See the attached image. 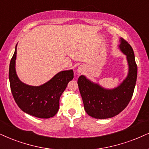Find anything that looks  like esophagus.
Segmentation results:
<instances>
[{"label":"esophagus","instance_id":"34e87169","mask_svg":"<svg viewBox=\"0 0 149 149\" xmlns=\"http://www.w3.org/2000/svg\"><path fill=\"white\" fill-rule=\"evenodd\" d=\"M84 71H85V68H84V66H82V65L79 66V67L77 68V72L79 74H82V73H83Z\"/></svg>","mask_w":149,"mask_h":149}]
</instances>
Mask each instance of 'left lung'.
<instances>
[{
	"label": "left lung",
	"instance_id": "left-lung-1",
	"mask_svg": "<svg viewBox=\"0 0 149 149\" xmlns=\"http://www.w3.org/2000/svg\"><path fill=\"white\" fill-rule=\"evenodd\" d=\"M119 49L125 54L128 71L126 77L116 88L107 89L92 81L84 75L77 84L87 114L95 119L111 118L120 113L131 101L136 84L137 67L132 47L120 38Z\"/></svg>",
	"mask_w": 149,
	"mask_h": 149
}]
</instances>
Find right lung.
<instances>
[{"instance_id":"obj_1","label":"right lung","mask_w":149,"mask_h":149,"mask_svg":"<svg viewBox=\"0 0 149 149\" xmlns=\"http://www.w3.org/2000/svg\"><path fill=\"white\" fill-rule=\"evenodd\" d=\"M16 44L9 70L11 91L18 107L23 112L38 118L54 117L59 108V99L74 77L72 70L58 72L46 83L38 86L22 82L16 71Z\"/></svg>"}]
</instances>
